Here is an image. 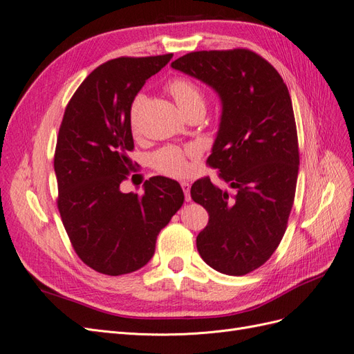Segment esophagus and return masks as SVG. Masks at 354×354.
<instances>
[{
	"mask_svg": "<svg viewBox=\"0 0 354 354\" xmlns=\"http://www.w3.org/2000/svg\"><path fill=\"white\" fill-rule=\"evenodd\" d=\"M181 187H183L186 201L190 202V201H192V198H190V183H187V181H183V183H181Z\"/></svg>",
	"mask_w": 354,
	"mask_h": 354,
	"instance_id": "1",
	"label": "esophagus"
}]
</instances>
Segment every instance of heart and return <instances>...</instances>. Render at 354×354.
Returning a JSON list of instances; mask_svg holds the SVG:
<instances>
[{"instance_id": "obj_1", "label": "heart", "mask_w": 354, "mask_h": 354, "mask_svg": "<svg viewBox=\"0 0 354 354\" xmlns=\"http://www.w3.org/2000/svg\"><path fill=\"white\" fill-rule=\"evenodd\" d=\"M168 91L173 95L180 111L185 115L195 109H205V95L195 82L186 78H176L168 84ZM145 102L143 95H137L131 104V124L136 125L138 111ZM152 164L160 173L181 177L187 174L189 164L185 152L178 147H164L153 153Z\"/></svg>"}]
</instances>
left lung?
<instances>
[{
  "mask_svg": "<svg viewBox=\"0 0 354 354\" xmlns=\"http://www.w3.org/2000/svg\"><path fill=\"white\" fill-rule=\"evenodd\" d=\"M171 68L218 94L221 116L207 162L234 194L203 177L190 195L209 214L196 248L214 270L242 276L281 243L291 212L299 153L291 95L277 71L245 48L195 51Z\"/></svg>",
  "mask_w": 354,
  "mask_h": 354,
  "instance_id": "obj_1",
  "label": "left lung"
}]
</instances>
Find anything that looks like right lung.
<instances>
[{
  "mask_svg": "<svg viewBox=\"0 0 354 354\" xmlns=\"http://www.w3.org/2000/svg\"><path fill=\"white\" fill-rule=\"evenodd\" d=\"M171 57L103 63L63 115L55 155L57 207L75 252L103 274L133 273L151 261L159 232L185 202L177 181L162 176L146 180L143 195L120 189L133 165V100Z\"/></svg>",
  "mask_w": 354,
  "mask_h": 354,
  "instance_id": "add662e5",
  "label": "right lung"
}]
</instances>
